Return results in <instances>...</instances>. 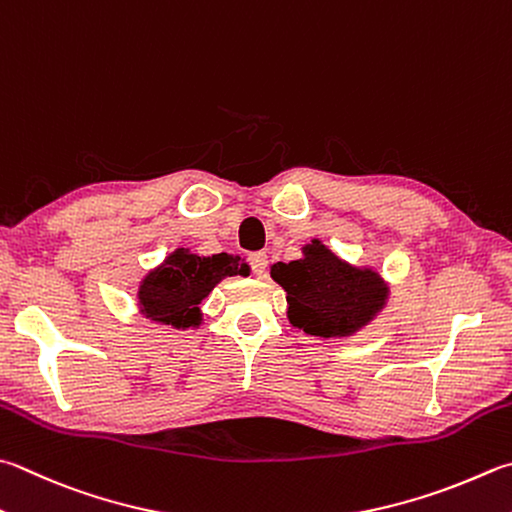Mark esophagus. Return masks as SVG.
<instances>
[{"label":"esophagus","mask_w":512,"mask_h":512,"mask_svg":"<svg viewBox=\"0 0 512 512\" xmlns=\"http://www.w3.org/2000/svg\"><path fill=\"white\" fill-rule=\"evenodd\" d=\"M247 260H249V267H252V272L256 276H265V272H267V254L265 252L249 254Z\"/></svg>","instance_id":"1"}]
</instances>
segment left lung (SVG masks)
I'll use <instances>...</instances> for the list:
<instances>
[{
    "label": "left lung",
    "mask_w": 512,
    "mask_h": 512,
    "mask_svg": "<svg viewBox=\"0 0 512 512\" xmlns=\"http://www.w3.org/2000/svg\"><path fill=\"white\" fill-rule=\"evenodd\" d=\"M272 278L287 292V316L312 336H347L381 310L388 287L372 269L343 263L321 240L303 247V258L276 263Z\"/></svg>",
    "instance_id": "left-lung-1"
}]
</instances>
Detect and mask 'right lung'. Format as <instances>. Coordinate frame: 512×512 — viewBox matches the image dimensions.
Listing matches in <instances>:
<instances>
[{
	"label": "right lung",
	"instance_id": "add662e5",
	"mask_svg": "<svg viewBox=\"0 0 512 512\" xmlns=\"http://www.w3.org/2000/svg\"><path fill=\"white\" fill-rule=\"evenodd\" d=\"M238 256H196L178 249L140 285L142 314L153 321L189 327L200 323V303L225 276L247 274Z\"/></svg>",
	"mask_w": 512,
	"mask_h": 512
}]
</instances>
